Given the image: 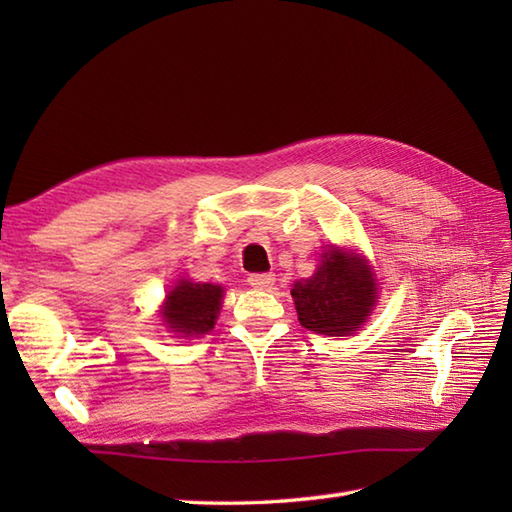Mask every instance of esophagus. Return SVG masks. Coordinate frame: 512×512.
Here are the masks:
<instances>
[{
	"label": "esophagus",
	"instance_id": "esophagus-1",
	"mask_svg": "<svg viewBox=\"0 0 512 512\" xmlns=\"http://www.w3.org/2000/svg\"><path fill=\"white\" fill-rule=\"evenodd\" d=\"M248 286H253L257 290H270L275 286V275L273 273H253L248 275Z\"/></svg>",
	"mask_w": 512,
	"mask_h": 512
}]
</instances>
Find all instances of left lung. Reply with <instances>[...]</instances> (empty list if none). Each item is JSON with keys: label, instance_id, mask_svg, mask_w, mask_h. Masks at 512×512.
<instances>
[{"label": "left lung", "instance_id": "8db88e82", "mask_svg": "<svg viewBox=\"0 0 512 512\" xmlns=\"http://www.w3.org/2000/svg\"><path fill=\"white\" fill-rule=\"evenodd\" d=\"M376 284L367 262L356 255L328 250L312 279L292 286L303 328L317 334H354L376 303Z\"/></svg>", "mask_w": 512, "mask_h": 512}]
</instances>
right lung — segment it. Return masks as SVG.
I'll return each instance as SVG.
<instances>
[{
    "label": "right lung",
    "instance_id": "add662e5",
    "mask_svg": "<svg viewBox=\"0 0 512 512\" xmlns=\"http://www.w3.org/2000/svg\"><path fill=\"white\" fill-rule=\"evenodd\" d=\"M222 292V286L180 281L167 295L162 319L178 334H206L213 330L217 312H220Z\"/></svg>",
    "mask_w": 512,
    "mask_h": 512
}]
</instances>
